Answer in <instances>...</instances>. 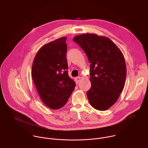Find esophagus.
I'll return each mask as SVG.
<instances>
[{
	"instance_id": "esophagus-1",
	"label": "esophagus",
	"mask_w": 148,
	"mask_h": 148,
	"mask_svg": "<svg viewBox=\"0 0 148 148\" xmlns=\"http://www.w3.org/2000/svg\"><path fill=\"white\" fill-rule=\"evenodd\" d=\"M80 80H81V77H77L75 78V81L76 84H78Z\"/></svg>"
}]
</instances>
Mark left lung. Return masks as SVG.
<instances>
[{
    "instance_id": "8db88e82",
    "label": "left lung",
    "mask_w": 148,
    "mask_h": 148,
    "mask_svg": "<svg viewBox=\"0 0 148 148\" xmlns=\"http://www.w3.org/2000/svg\"><path fill=\"white\" fill-rule=\"evenodd\" d=\"M73 41L86 54L90 63L91 88L87 92L91 106L105 111L117 101L126 80L123 55L109 38L87 33L75 36Z\"/></svg>"
}]
</instances>
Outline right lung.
<instances>
[{"mask_svg": "<svg viewBox=\"0 0 148 148\" xmlns=\"http://www.w3.org/2000/svg\"><path fill=\"white\" fill-rule=\"evenodd\" d=\"M66 38L61 37L40 48L32 65V79L38 95L53 110L64 106L75 87L68 74Z\"/></svg>", "mask_w": 148, "mask_h": 148, "instance_id": "add662e5", "label": "right lung"}]
</instances>
